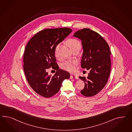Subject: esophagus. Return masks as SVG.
Wrapping results in <instances>:
<instances>
[{
	"label": "esophagus",
	"mask_w": 132,
	"mask_h": 132,
	"mask_svg": "<svg viewBox=\"0 0 132 132\" xmlns=\"http://www.w3.org/2000/svg\"><path fill=\"white\" fill-rule=\"evenodd\" d=\"M70 78L71 79H78V78L77 76H72V75L70 76Z\"/></svg>",
	"instance_id": "esophagus-1"
}]
</instances>
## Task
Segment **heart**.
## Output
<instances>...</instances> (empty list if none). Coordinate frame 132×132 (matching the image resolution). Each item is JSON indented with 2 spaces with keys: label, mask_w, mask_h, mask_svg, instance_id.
Returning a JSON list of instances; mask_svg holds the SVG:
<instances>
[{
  "label": "heart",
  "mask_w": 132,
  "mask_h": 132,
  "mask_svg": "<svg viewBox=\"0 0 132 132\" xmlns=\"http://www.w3.org/2000/svg\"><path fill=\"white\" fill-rule=\"evenodd\" d=\"M67 44L68 46L70 48L71 50L74 49L78 48H81V44L79 41L78 40L75 39H71L68 40ZM59 44L55 48V54L56 57H57V55L56 54V52L58 48L59 47ZM76 65H77V62L74 60H69V61L65 62L62 65L63 68L68 71L69 72H74L76 69Z\"/></svg>",
  "instance_id": "heart-1"
}]
</instances>
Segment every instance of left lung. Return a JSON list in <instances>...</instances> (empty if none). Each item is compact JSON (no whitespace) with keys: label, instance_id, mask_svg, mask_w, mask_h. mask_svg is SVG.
I'll use <instances>...</instances> for the list:
<instances>
[{"label":"left lung","instance_id":"left-lung-1","mask_svg":"<svg viewBox=\"0 0 132 132\" xmlns=\"http://www.w3.org/2000/svg\"><path fill=\"white\" fill-rule=\"evenodd\" d=\"M74 36L80 39L82 42L83 53L81 68L90 71L87 78L79 77L85 82L84 88L80 92L86 97H92L102 90L108 82L111 72V52L104 39L90 29L78 30Z\"/></svg>","mask_w":132,"mask_h":132}]
</instances>
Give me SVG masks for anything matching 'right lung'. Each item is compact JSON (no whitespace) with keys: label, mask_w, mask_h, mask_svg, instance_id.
Wrapping results in <instances>:
<instances>
[{"label":"right lung","mask_w":132,"mask_h":132,"mask_svg":"<svg viewBox=\"0 0 132 132\" xmlns=\"http://www.w3.org/2000/svg\"><path fill=\"white\" fill-rule=\"evenodd\" d=\"M72 31L68 28L46 29L41 30L27 43L23 55V69L27 81L35 92L50 98L60 89L62 82L70 74L61 69L54 56L56 46ZM52 67L57 72L49 75Z\"/></svg>","instance_id":"obj_1"}]
</instances>
